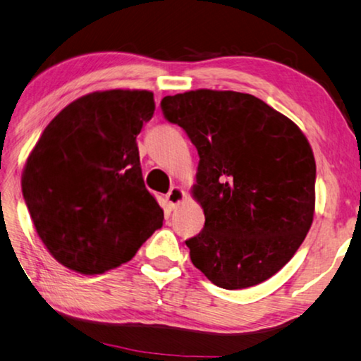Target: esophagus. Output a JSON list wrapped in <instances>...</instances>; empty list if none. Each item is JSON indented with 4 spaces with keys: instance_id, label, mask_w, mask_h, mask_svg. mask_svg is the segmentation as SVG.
I'll use <instances>...</instances> for the list:
<instances>
[{
    "instance_id": "34e87169",
    "label": "esophagus",
    "mask_w": 361,
    "mask_h": 361,
    "mask_svg": "<svg viewBox=\"0 0 361 361\" xmlns=\"http://www.w3.org/2000/svg\"><path fill=\"white\" fill-rule=\"evenodd\" d=\"M185 198H187V193H185L184 188L179 187V185L171 188L168 195H166V200H168L171 208H177L182 202H184Z\"/></svg>"
}]
</instances>
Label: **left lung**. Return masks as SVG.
<instances>
[{"label": "left lung", "instance_id": "8db88e82", "mask_svg": "<svg viewBox=\"0 0 361 361\" xmlns=\"http://www.w3.org/2000/svg\"><path fill=\"white\" fill-rule=\"evenodd\" d=\"M200 161L192 195L204 227L185 240L195 268L223 289H245L290 262L314 214L313 149L287 116L248 93L190 90L161 99Z\"/></svg>", "mask_w": 361, "mask_h": 361}]
</instances>
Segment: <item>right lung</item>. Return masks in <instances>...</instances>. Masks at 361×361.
<instances>
[{
  "label": "right lung",
  "mask_w": 361,
  "mask_h": 361,
  "mask_svg": "<svg viewBox=\"0 0 361 361\" xmlns=\"http://www.w3.org/2000/svg\"><path fill=\"white\" fill-rule=\"evenodd\" d=\"M153 113L148 90L88 93L61 111L30 152L22 193L43 245L66 268L106 273L163 226L135 142Z\"/></svg>",
  "instance_id": "obj_1"
}]
</instances>
